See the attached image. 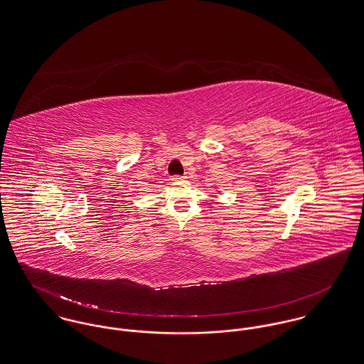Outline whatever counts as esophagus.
I'll use <instances>...</instances> for the list:
<instances>
[{
    "label": "esophagus",
    "mask_w": 364,
    "mask_h": 364,
    "mask_svg": "<svg viewBox=\"0 0 364 364\" xmlns=\"http://www.w3.org/2000/svg\"><path fill=\"white\" fill-rule=\"evenodd\" d=\"M186 176H173L171 177V181H180V180H184Z\"/></svg>",
    "instance_id": "34e87169"
}]
</instances>
